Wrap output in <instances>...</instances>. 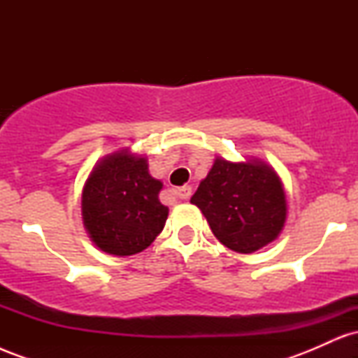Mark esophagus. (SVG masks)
I'll return each instance as SVG.
<instances>
[{
  "mask_svg": "<svg viewBox=\"0 0 358 358\" xmlns=\"http://www.w3.org/2000/svg\"><path fill=\"white\" fill-rule=\"evenodd\" d=\"M175 195L178 196L180 200H187L188 196L192 195V188L188 187V185H185V187H180V188H175Z\"/></svg>",
  "mask_w": 358,
  "mask_h": 358,
  "instance_id": "1",
  "label": "esophagus"
}]
</instances>
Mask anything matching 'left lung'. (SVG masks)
Listing matches in <instances>:
<instances>
[{"label": "left lung", "instance_id": "1", "mask_svg": "<svg viewBox=\"0 0 358 358\" xmlns=\"http://www.w3.org/2000/svg\"><path fill=\"white\" fill-rule=\"evenodd\" d=\"M190 202L225 248L250 254L273 242L286 222V195L276 171L261 159L215 158Z\"/></svg>", "mask_w": 358, "mask_h": 358}]
</instances>
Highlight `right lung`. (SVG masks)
Instances as JSON below:
<instances>
[{"label": "right lung", "mask_w": 358, "mask_h": 358, "mask_svg": "<svg viewBox=\"0 0 358 358\" xmlns=\"http://www.w3.org/2000/svg\"><path fill=\"white\" fill-rule=\"evenodd\" d=\"M163 188L148 171L145 156L121 150L92 168L82 190V219L94 244L113 256L141 252L165 227Z\"/></svg>", "instance_id": "1"}]
</instances>
